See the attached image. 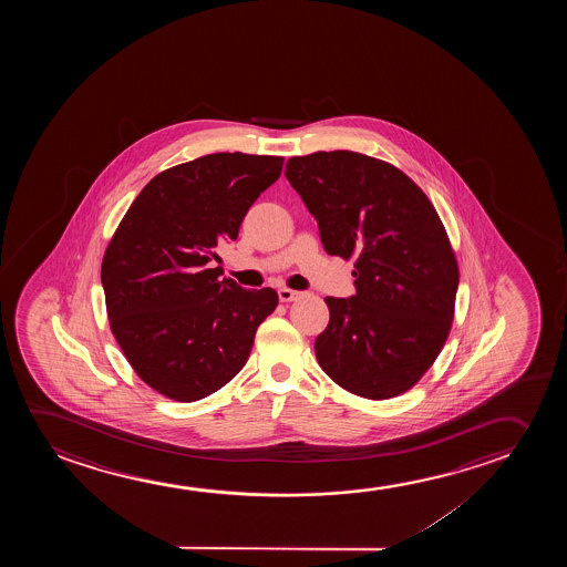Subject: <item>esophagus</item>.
Wrapping results in <instances>:
<instances>
[{"label":"esophagus","mask_w":567,"mask_h":567,"mask_svg":"<svg viewBox=\"0 0 567 567\" xmlns=\"http://www.w3.org/2000/svg\"><path fill=\"white\" fill-rule=\"evenodd\" d=\"M298 296H300V292H296V290H290V288H279L280 302H295Z\"/></svg>","instance_id":"esophagus-1"}]
</instances>
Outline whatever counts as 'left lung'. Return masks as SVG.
<instances>
[{"label": "left lung", "mask_w": 567, "mask_h": 567, "mask_svg": "<svg viewBox=\"0 0 567 567\" xmlns=\"http://www.w3.org/2000/svg\"><path fill=\"white\" fill-rule=\"evenodd\" d=\"M285 176L327 254L357 267V295L326 298L321 370L352 395H401L434 364L455 318L458 265L442 218L404 172L354 151L292 156Z\"/></svg>", "instance_id": "obj_1"}]
</instances>
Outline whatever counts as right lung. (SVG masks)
<instances>
[{
	"label": "right lung",
	"mask_w": 567,
	"mask_h": 567,
	"mask_svg": "<svg viewBox=\"0 0 567 567\" xmlns=\"http://www.w3.org/2000/svg\"><path fill=\"white\" fill-rule=\"evenodd\" d=\"M282 156L215 153L156 174L102 257L110 329L135 373L161 395L194 403L248 362L272 288L246 290L210 269L249 207L279 179Z\"/></svg>",
	"instance_id": "right-lung-1"
}]
</instances>
